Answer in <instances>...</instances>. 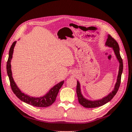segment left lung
Masks as SVG:
<instances>
[{"label":"left lung","mask_w":132,"mask_h":132,"mask_svg":"<svg viewBox=\"0 0 132 132\" xmlns=\"http://www.w3.org/2000/svg\"><path fill=\"white\" fill-rule=\"evenodd\" d=\"M107 41L106 42L105 45L109 47H111L113 50L114 54L116 56V58L119 63V71L118 74L117 76V81L114 85V87L112 91L109 94H108L106 96L103 97L100 100H90L87 99L83 96V95L81 94V89H80V84L79 81H77V94L78 98V101L80 104L86 108H95L97 107L101 106L103 105L106 104V103L109 102L111 101L113 97L114 96V95L116 94L118 89L120 86L121 84V75L123 71V61L121 57L120 53H119V47L118 43L115 39L111 37V36L108 35Z\"/></svg>","instance_id":"left-lung-1"}]
</instances>
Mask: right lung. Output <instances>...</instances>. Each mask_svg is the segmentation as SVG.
Listing matches in <instances>:
<instances>
[{
	"label": "right lung",
	"instance_id": "obj_1",
	"mask_svg": "<svg viewBox=\"0 0 132 132\" xmlns=\"http://www.w3.org/2000/svg\"><path fill=\"white\" fill-rule=\"evenodd\" d=\"M16 43V41L14 42L10 47L9 52V58L7 59L6 64L7 74L9 78L10 86L13 93L20 100L33 106L38 107H46L52 105V103L55 101L59 89L61 88L64 81L63 80L58 83L57 84L54 85L53 87H52L45 95L42 97H32L28 95L25 94L23 93H22L14 80V79L12 77V71L11 69V61L12 58H13L14 48Z\"/></svg>",
	"mask_w": 132,
	"mask_h": 132
}]
</instances>
